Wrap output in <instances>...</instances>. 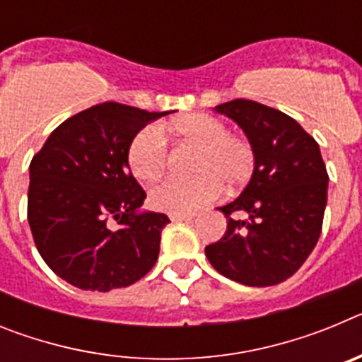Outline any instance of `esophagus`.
<instances>
[{
  "instance_id": "1",
  "label": "esophagus",
  "mask_w": 362,
  "mask_h": 362,
  "mask_svg": "<svg viewBox=\"0 0 362 362\" xmlns=\"http://www.w3.org/2000/svg\"><path fill=\"white\" fill-rule=\"evenodd\" d=\"M168 217H170L172 221H190L196 217V214H170Z\"/></svg>"
}]
</instances>
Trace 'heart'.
I'll list each match as a JSON object with an SVG mask.
<instances>
[{
  "label": "heart",
  "mask_w": 362,
  "mask_h": 362,
  "mask_svg": "<svg viewBox=\"0 0 362 362\" xmlns=\"http://www.w3.org/2000/svg\"><path fill=\"white\" fill-rule=\"evenodd\" d=\"M172 136L197 146L190 179L168 177L150 190V204L161 212L188 214L212 203L223 192L243 187L255 166L254 148L245 137L228 134L226 124L209 114H192L166 127ZM129 166L141 183H152L166 165V141L163 129L146 127L137 132L129 146Z\"/></svg>",
  "instance_id": "obj_1"
}]
</instances>
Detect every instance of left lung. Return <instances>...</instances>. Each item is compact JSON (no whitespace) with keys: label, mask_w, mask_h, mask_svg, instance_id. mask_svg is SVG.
I'll use <instances>...</instances> for the list:
<instances>
[{"label":"left lung","mask_w":362,"mask_h":362,"mask_svg":"<svg viewBox=\"0 0 362 362\" xmlns=\"http://www.w3.org/2000/svg\"><path fill=\"white\" fill-rule=\"evenodd\" d=\"M245 132L255 153L250 181L219 206L226 232L204 248L221 276L246 286H274L293 276L317 245L328 174L317 141L284 112L233 99L217 105Z\"/></svg>","instance_id":"8db88e82"}]
</instances>
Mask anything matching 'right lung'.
<instances>
[{"instance_id":"obj_1","label":"right lung","mask_w":362,"mask_h":362,"mask_svg":"<svg viewBox=\"0 0 362 362\" xmlns=\"http://www.w3.org/2000/svg\"><path fill=\"white\" fill-rule=\"evenodd\" d=\"M170 112L101 103L63 121L32 158L28 225L50 270L81 290L110 292L158 261L165 214L141 212L130 172L136 134Z\"/></svg>"}]
</instances>
